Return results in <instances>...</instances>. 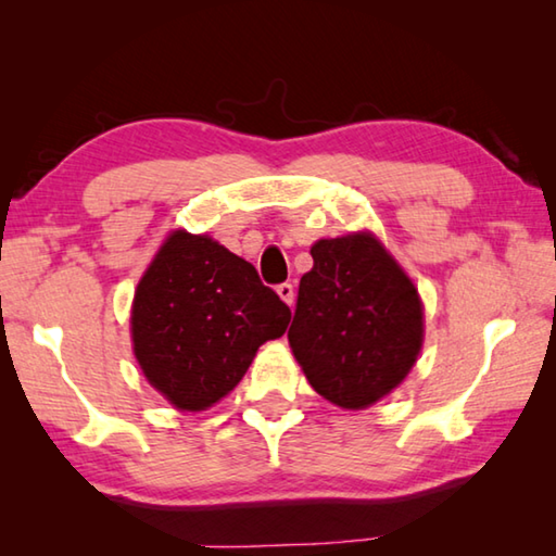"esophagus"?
Instances as JSON below:
<instances>
[{"label": "esophagus", "instance_id": "1", "mask_svg": "<svg viewBox=\"0 0 556 556\" xmlns=\"http://www.w3.org/2000/svg\"><path fill=\"white\" fill-rule=\"evenodd\" d=\"M277 294H279L281 301H285L287 306L294 304V287H291V285H279L277 287Z\"/></svg>", "mask_w": 556, "mask_h": 556}]
</instances>
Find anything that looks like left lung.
I'll list each match as a JSON object with an SVG mask.
<instances>
[{"instance_id":"8db88e82","label":"left lung","mask_w":556,"mask_h":556,"mask_svg":"<svg viewBox=\"0 0 556 556\" xmlns=\"http://www.w3.org/2000/svg\"><path fill=\"white\" fill-rule=\"evenodd\" d=\"M289 348L312 388L341 409L397 390L425 345L419 289L372 230L312 244Z\"/></svg>"}]
</instances>
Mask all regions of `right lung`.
Segmentation results:
<instances>
[{
	"instance_id": "right-lung-1",
	"label": "right lung",
	"mask_w": 556,
	"mask_h": 556,
	"mask_svg": "<svg viewBox=\"0 0 556 556\" xmlns=\"http://www.w3.org/2000/svg\"><path fill=\"white\" fill-rule=\"evenodd\" d=\"M289 321V306L248 260L208 232L174 228L135 289L131 353L174 409L203 412L238 388L260 345Z\"/></svg>"
}]
</instances>
